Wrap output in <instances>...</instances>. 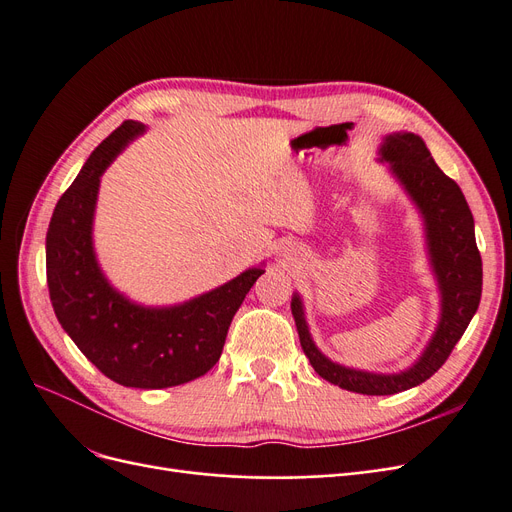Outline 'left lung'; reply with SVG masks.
<instances>
[{
  "mask_svg": "<svg viewBox=\"0 0 512 512\" xmlns=\"http://www.w3.org/2000/svg\"><path fill=\"white\" fill-rule=\"evenodd\" d=\"M380 160L391 164V173L423 215L429 262L440 288V322L421 359L399 374H371L337 365L316 348L309 335L299 294L290 303L301 348L316 374L339 389L361 395H395L436 374L466 333L483 292V260L476 247L472 211L459 185L433 162L423 138L412 132L384 136Z\"/></svg>",
  "mask_w": 512,
  "mask_h": 512,
  "instance_id": "left-lung-1",
  "label": "left lung"
}]
</instances>
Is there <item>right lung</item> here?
Wrapping results in <instances>:
<instances>
[{"label": "right lung", "instance_id": "add662e5", "mask_svg": "<svg viewBox=\"0 0 512 512\" xmlns=\"http://www.w3.org/2000/svg\"><path fill=\"white\" fill-rule=\"evenodd\" d=\"M143 132L141 121H123L57 200L46 232V284L59 324L106 378L132 389H168L220 361L232 316L265 269H247L170 307L136 305L108 284L91 237L100 177Z\"/></svg>", "mask_w": 512, "mask_h": 512}]
</instances>
